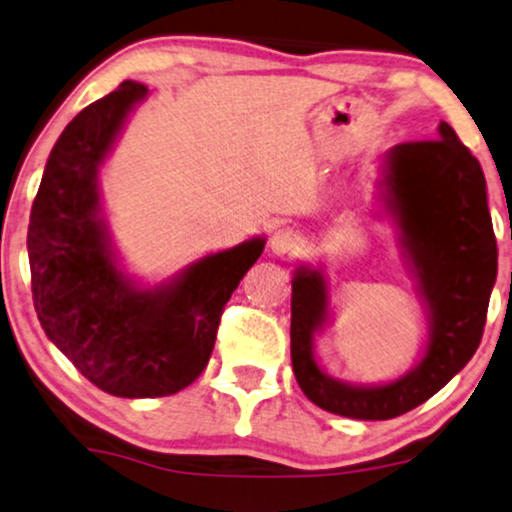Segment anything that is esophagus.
Masks as SVG:
<instances>
[{
    "mask_svg": "<svg viewBox=\"0 0 512 512\" xmlns=\"http://www.w3.org/2000/svg\"><path fill=\"white\" fill-rule=\"evenodd\" d=\"M304 246V239L292 227H280V230L273 232V237H270V249H273V254L277 256H294L299 254V249Z\"/></svg>",
    "mask_w": 512,
    "mask_h": 512,
    "instance_id": "1",
    "label": "esophagus"
}]
</instances>
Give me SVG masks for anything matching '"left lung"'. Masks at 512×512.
<instances>
[{"label": "left lung", "mask_w": 512, "mask_h": 512, "mask_svg": "<svg viewBox=\"0 0 512 512\" xmlns=\"http://www.w3.org/2000/svg\"><path fill=\"white\" fill-rule=\"evenodd\" d=\"M384 204L430 311L422 361L399 380L356 387L334 380L313 356V337L330 315L320 270L301 266L292 280V368L315 406L356 420L408 413L468 365L482 342L498 251L487 206V180L449 123L437 140L403 142L387 154Z\"/></svg>", "instance_id": "obj_1"}]
</instances>
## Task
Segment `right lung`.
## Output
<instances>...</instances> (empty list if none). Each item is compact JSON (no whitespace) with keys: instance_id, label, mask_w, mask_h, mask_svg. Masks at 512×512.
Here are the masks:
<instances>
[{"instance_id":"add662e5","label":"right lung","mask_w":512,"mask_h":512,"mask_svg":"<svg viewBox=\"0 0 512 512\" xmlns=\"http://www.w3.org/2000/svg\"><path fill=\"white\" fill-rule=\"evenodd\" d=\"M147 87L125 80L82 109L49 154L28 225L33 301L44 334L106 394H178L211 358L220 315L266 239L204 256L137 289L116 266L99 204V166Z\"/></svg>"}]
</instances>
